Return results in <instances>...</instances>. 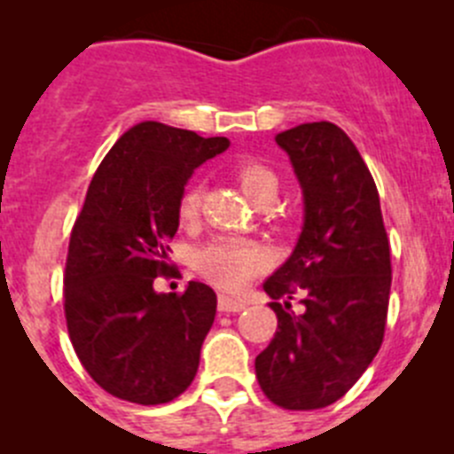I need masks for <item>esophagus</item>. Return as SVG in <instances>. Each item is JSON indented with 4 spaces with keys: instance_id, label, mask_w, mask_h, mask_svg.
I'll use <instances>...</instances> for the list:
<instances>
[{
    "instance_id": "obj_1",
    "label": "esophagus",
    "mask_w": 454,
    "mask_h": 454,
    "mask_svg": "<svg viewBox=\"0 0 454 454\" xmlns=\"http://www.w3.org/2000/svg\"><path fill=\"white\" fill-rule=\"evenodd\" d=\"M245 309V301L234 297H227V294H220L218 297V310L220 313H240Z\"/></svg>"
}]
</instances>
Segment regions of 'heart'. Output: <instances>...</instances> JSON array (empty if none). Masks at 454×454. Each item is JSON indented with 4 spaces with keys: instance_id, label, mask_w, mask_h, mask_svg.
Listing matches in <instances>:
<instances>
[{
    "instance_id": "heart-1",
    "label": "heart",
    "mask_w": 454,
    "mask_h": 454,
    "mask_svg": "<svg viewBox=\"0 0 454 454\" xmlns=\"http://www.w3.org/2000/svg\"><path fill=\"white\" fill-rule=\"evenodd\" d=\"M234 177L243 193L254 205L265 200L272 202L278 191V176L270 166L256 160H245L234 166ZM202 207V189L200 184L186 186L177 202V215L182 223H191L198 218ZM268 265V254L261 245L243 239H220L205 247L195 259V268L207 281L223 290H243L245 286Z\"/></svg>"
}]
</instances>
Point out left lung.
Here are the masks:
<instances>
[{"instance_id": "1", "label": "left lung", "mask_w": 454, "mask_h": 454, "mask_svg": "<svg viewBox=\"0 0 454 454\" xmlns=\"http://www.w3.org/2000/svg\"><path fill=\"white\" fill-rule=\"evenodd\" d=\"M303 191L297 247L263 284L277 333L256 356L265 396L284 410H319L367 372L387 324L392 261L376 182L347 132L301 123L278 132ZM304 309L292 310L294 293Z\"/></svg>"}]
</instances>
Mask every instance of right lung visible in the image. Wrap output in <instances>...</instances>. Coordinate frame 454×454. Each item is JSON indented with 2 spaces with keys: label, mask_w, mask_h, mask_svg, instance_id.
Returning <instances> with one entry per match:
<instances>
[{
  "label": "right lung",
  "mask_w": 454,
  "mask_h": 454,
  "mask_svg": "<svg viewBox=\"0 0 454 454\" xmlns=\"http://www.w3.org/2000/svg\"><path fill=\"white\" fill-rule=\"evenodd\" d=\"M227 148V137L144 121L91 177L67 252V331L87 373L121 401L161 405L193 382L215 293L200 281L184 293L153 284L173 270L168 240L191 173Z\"/></svg>",
  "instance_id": "1"
}]
</instances>
